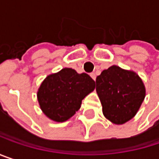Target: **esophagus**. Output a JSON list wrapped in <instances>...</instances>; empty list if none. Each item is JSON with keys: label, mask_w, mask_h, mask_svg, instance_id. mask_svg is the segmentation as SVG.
Wrapping results in <instances>:
<instances>
[{"label": "esophagus", "mask_w": 159, "mask_h": 159, "mask_svg": "<svg viewBox=\"0 0 159 159\" xmlns=\"http://www.w3.org/2000/svg\"><path fill=\"white\" fill-rule=\"evenodd\" d=\"M90 76L93 78V80H95V81H96V77H97V75H96V74H95V73H92V74H90Z\"/></svg>", "instance_id": "obj_1"}]
</instances>
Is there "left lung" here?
<instances>
[{"instance_id": "left-lung-1", "label": "left lung", "mask_w": 159, "mask_h": 159, "mask_svg": "<svg viewBox=\"0 0 159 159\" xmlns=\"http://www.w3.org/2000/svg\"><path fill=\"white\" fill-rule=\"evenodd\" d=\"M96 83L103 114L109 120L123 124L135 116L145 97L144 84L136 73L112 65Z\"/></svg>"}]
</instances>
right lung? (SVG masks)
Instances as JSON below:
<instances>
[{
    "label": "right lung",
    "instance_id": "1",
    "mask_svg": "<svg viewBox=\"0 0 159 159\" xmlns=\"http://www.w3.org/2000/svg\"><path fill=\"white\" fill-rule=\"evenodd\" d=\"M96 87L87 74H78L72 68H63L48 75L38 91V100L43 113L50 120L62 122L75 114L82 100Z\"/></svg>",
    "mask_w": 159,
    "mask_h": 159
}]
</instances>
